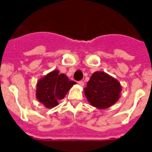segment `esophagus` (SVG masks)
Masks as SVG:
<instances>
[{
    "instance_id": "1",
    "label": "esophagus",
    "mask_w": 152,
    "mask_h": 152,
    "mask_svg": "<svg viewBox=\"0 0 152 152\" xmlns=\"http://www.w3.org/2000/svg\"><path fill=\"white\" fill-rule=\"evenodd\" d=\"M78 84L80 86H81V87H84V82L83 81V80H80V81H78Z\"/></svg>"
}]
</instances>
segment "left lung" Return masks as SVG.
Instances as JSON below:
<instances>
[{"label": "left lung", "mask_w": 152, "mask_h": 152, "mask_svg": "<svg viewBox=\"0 0 152 152\" xmlns=\"http://www.w3.org/2000/svg\"><path fill=\"white\" fill-rule=\"evenodd\" d=\"M84 90L91 106L98 109H107L118 101L122 88L120 83L112 76L103 72H96Z\"/></svg>", "instance_id": "left-lung-1"}]
</instances>
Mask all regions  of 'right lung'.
Wrapping results in <instances>:
<instances>
[{"mask_svg":"<svg viewBox=\"0 0 152 152\" xmlns=\"http://www.w3.org/2000/svg\"><path fill=\"white\" fill-rule=\"evenodd\" d=\"M75 84L64 74H59V71L55 70L38 80L36 98L45 107L52 108L58 105V100L63 99Z\"/></svg>","mask_w":152,"mask_h":152,"instance_id":"add662e5","label":"right lung"}]
</instances>
